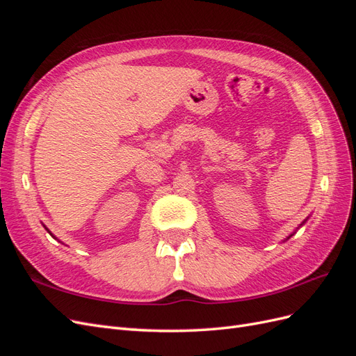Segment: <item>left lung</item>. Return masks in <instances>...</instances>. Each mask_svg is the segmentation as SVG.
<instances>
[{"label":"left lung","instance_id":"8db88e82","mask_svg":"<svg viewBox=\"0 0 356 356\" xmlns=\"http://www.w3.org/2000/svg\"><path fill=\"white\" fill-rule=\"evenodd\" d=\"M291 236H293V234H291ZM291 236H289V238H291Z\"/></svg>","mask_w":356,"mask_h":356}]
</instances>
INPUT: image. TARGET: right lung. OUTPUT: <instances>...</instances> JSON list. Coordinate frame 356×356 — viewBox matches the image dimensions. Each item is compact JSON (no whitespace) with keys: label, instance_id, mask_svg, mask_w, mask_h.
<instances>
[{"label":"right lung","instance_id":"1","mask_svg":"<svg viewBox=\"0 0 356 356\" xmlns=\"http://www.w3.org/2000/svg\"><path fill=\"white\" fill-rule=\"evenodd\" d=\"M47 232H49V230H47Z\"/></svg>","mask_w":356,"mask_h":356}]
</instances>
